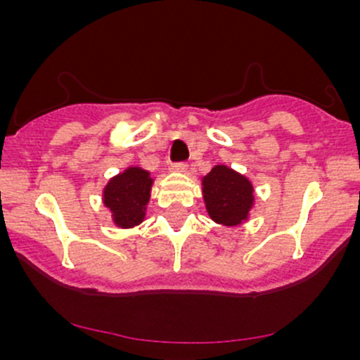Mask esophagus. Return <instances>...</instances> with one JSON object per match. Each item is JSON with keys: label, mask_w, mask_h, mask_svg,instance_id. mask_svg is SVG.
<instances>
[{"label": "esophagus", "mask_w": 360, "mask_h": 360, "mask_svg": "<svg viewBox=\"0 0 360 360\" xmlns=\"http://www.w3.org/2000/svg\"><path fill=\"white\" fill-rule=\"evenodd\" d=\"M171 171H172V172H186V171H188V166H186L184 162L172 164V166H171Z\"/></svg>", "instance_id": "obj_1"}]
</instances>
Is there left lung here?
Listing matches in <instances>:
<instances>
[{
  "label": "left lung",
  "mask_w": 360,
  "mask_h": 360,
  "mask_svg": "<svg viewBox=\"0 0 360 360\" xmlns=\"http://www.w3.org/2000/svg\"><path fill=\"white\" fill-rule=\"evenodd\" d=\"M206 213L221 226H240L254 208V184L235 169L217 164L201 179Z\"/></svg>",
  "instance_id": "1"
}]
</instances>
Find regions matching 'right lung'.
<instances>
[{
    "mask_svg": "<svg viewBox=\"0 0 360 360\" xmlns=\"http://www.w3.org/2000/svg\"><path fill=\"white\" fill-rule=\"evenodd\" d=\"M154 179L150 172L130 166L113 176L103 188V205L118 229H134L146 220Z\"/></svg>",
    "mask_w": 360,
    "mask_h": 360,
    "instance_id": "1",
    "label": "right lung"
}]
</instances>
